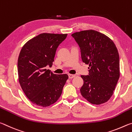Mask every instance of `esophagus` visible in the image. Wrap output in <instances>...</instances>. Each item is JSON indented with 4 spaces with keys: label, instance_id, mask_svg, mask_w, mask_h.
<instances>
[{
    "label": "esophagus",
    "instance_id": "esophagus-1",
    "mask_svg": "<svg viewBox=\"0 0 132 132\" xmlns=\"http://www.w3.org/2000/svg\"><path fill=\"white\" fill-rule=\"evenodd\" d=\"M76 76V75H71V74H69V79H73V77H75Z\"/></svg>",
    "mask_w": 132,
    "mask_h": 132
}]
</instances>
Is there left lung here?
<instances>
[{
  "label": "left lung",
  "mask_w": 132,
  "mask_h": 132,
  "mask_svg": "<svg viewBox=\"0 0 132 132\" xmlns=\"http://www.w3.org/2000/svg\"><path fill=\"white\" fill-rule=\"evenodd\" d=\"M81 50L82 61L89 64V75L84 81L81 95L90 103L100 105L110 99L120 76L119 56L111 38L93 30L71 34Z\"/></svg>",
  "instance_id": "1"
}]
</instances>
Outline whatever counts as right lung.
I'll return each mask as SVG.
<instances>
[{
    "instance_id": "add662e5",
    "label": "right lung",
    "mask_w": 132,
    "mask_h": 132,
    "mask_svg": "<svg viewBox=\"0 0 132 132\" xmlns=\"http://www.w3.org/2000/svg\"><path fill=\"white\" fill-rule=\"evenodd\" d=\"M68 34L42 33L24 45L18 58L19 81L22 90L34 104L46 107L61 97L68 79L66 74L56 75L46 69L54 61L59 45Z\"/></svg>"
}]
</instances>
